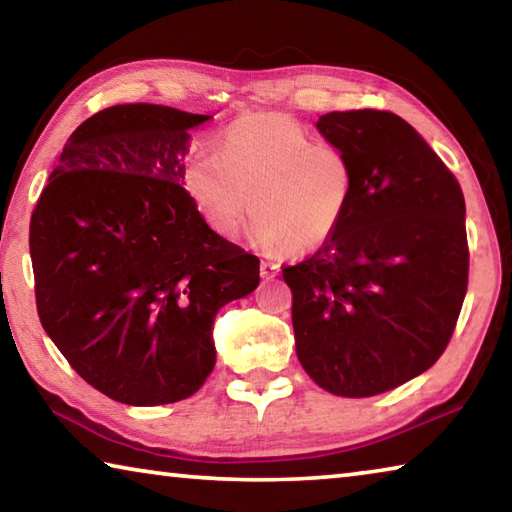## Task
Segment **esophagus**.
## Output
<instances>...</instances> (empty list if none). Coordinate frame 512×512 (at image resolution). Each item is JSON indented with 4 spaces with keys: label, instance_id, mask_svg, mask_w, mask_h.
<instances>
[{
    "label": "esophagus",
    "instance_id": "obj_1",
    "mask_svg": "<svg viewBox=\"0 0 512 512\" xmlns=\"http://www.w3.org/2000/svg\"><path fill=\"white\" fill-rule=\"evenodd\" d=\"M277 273H280V264H275V262H262V264H259V275H262L264 280H273Z\"/></svg>",
    "mask_w": 512,
    "mask_h": 512
}]
</instances>
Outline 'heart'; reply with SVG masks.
<instances>
[{"mask_svg": "<svg viewBox=\"0 0 512 512\" xmlns=\"http://www.w3.org/2000/svg\"><path fill=\"white\" fill-rule=\"evenodd\" d=\"M185 187L219 235H237L253 212L259 246L307 253L348 214L354 167L348 153L318 142L298 121L262 115L237 121L219 153H196Z\"/></svg>", "mask_w": 512, "mask_h": 512, "instance_id": "b5f03b06", "label": "heart"}]
</instances>
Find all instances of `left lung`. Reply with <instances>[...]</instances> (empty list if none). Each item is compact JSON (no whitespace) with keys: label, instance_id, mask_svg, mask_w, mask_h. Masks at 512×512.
<instances>
[{"label":"left lung","instance_id":"left-lung-1","mask_svg":"<svg viewBox=\"0 0 512 512\" xmlns=\"http://www.w3.org/2000/svg\"><path fill=\"white\" fill-rule=\"evenodd\" d=\"M316 128L348 153L354 198L314 255L282 268L296 352L320 388L370 397L422 375L452 339L470 264L465 198L393 112H327Z\"/></svg>","mask_w":512,"mask_h":512}]
</instances>
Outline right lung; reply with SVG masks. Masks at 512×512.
<instances>
[{"label": "right lung", "mask_w": 512, "mask_h": 512, "mask_svg": "<svg viewBox=\"0 0 512 512\" xmlns=\"http://www.w3.org/2000/svg\"><path fill=\"white\" fill-rule=\"evenodd\" d=\"M210 115L121 103L69 135L31 216L38 316L110 400L194 395L214 318L259 284V259L210 228L183 189L189 131Z\"/></svg>", "instance_id": "1"}]
</instances>
